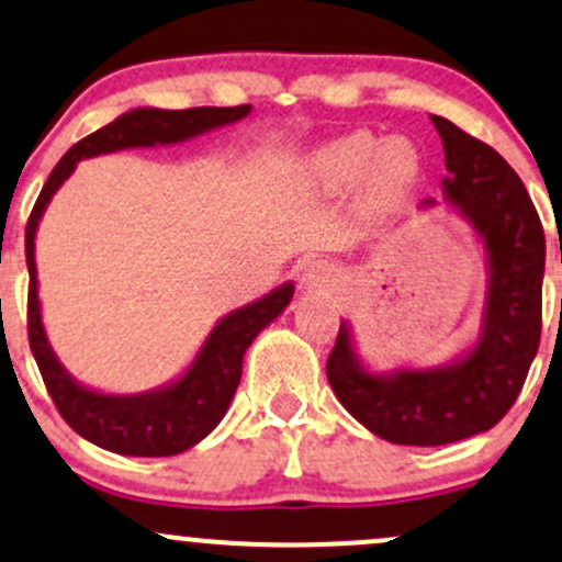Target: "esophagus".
Masks as SVG:
<instances>
[{"label":"esophagus","instance_id":"esophagus-1","mask_svg":"<svg viewBox=\"0 0 562 562\" xmlns=\"http://www.w3.org/2000/svg\"><path fill=\"white\" fill-rule=\"evenodd\" d=\"M337 283V268L326 260H311L302 268L300 286L305 292H324V289H331Z\"/></svg>","mask_w":562,"mask_h":562}]
</instances>
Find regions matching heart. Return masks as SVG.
Returning a JSON list of instances; mask_svg holds the SVG:
<instances>
[{
	"label": "heart",
	"mask_w": 562,
	"mask_h": 562,
	"mask_svg": "<svg viewBox=\"0 0 562 562\" xmlns=\"http://www.w3.org/2000/svg\"><path fill=\"white\" fill-rule=\"evenodd\" d=\"M419 172V150L406 137L376 140L369 132H348L337 140L321 145L307 159V180L321 191H342L369 178L380 193L398 191Z\"/></svg>",
	"instance_id": "1"
}]
</instances>
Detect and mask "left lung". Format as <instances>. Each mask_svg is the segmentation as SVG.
I'll use <instances>...</instances> for the list:
<instances>
[{
	"label": "left lung",
	"instance_id": "1",
	"mask_svg": "<svg viewBox=\"0 0 562 562\" xmlns=\"http://www.w3.org/2000/svg\"><path fill=\"white\" fill-rule=\"evenodd\" d=\"M432 124L443 140L446 210L462 217L485 260L477 337L440 366L374 371L361 361L348 321L326 361L339 403L376 438L401 446H443L491 430L518 398L539 350L544 231L526 186L494 148L449 119ZM425 199L419 210H435Z\"/></svg>",
	"mask_w": 562,
	"mask_h": 562
}]
</instances>
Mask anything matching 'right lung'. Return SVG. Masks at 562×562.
Here are the masks:
<instances>
[{
	"label": "right lung",
	"mask_w": 562,
	"mask_h": 562,
	"mask_svg": "<svg viewBox=\"0 0 562 562\" xmlns=\"http://www.w3.org/2000/svg\"><path fill=\"white\" fill-rule=\"evenodd\" d=\"M251 105L236 109H132L92 135L81 137L68 154L55 164L44 182L34 212L26 225V265H29V342L34 352L49 398L60 417L81 438L100 449L124 457H175L204 440L228 412L238 382H241L244 352L265 326L273 324L294 297V283L286 281L260 300L231 311L206 334L193 361L175 380L145 393H103L74 380L55 356L42 321L40 281H36V231L49 201L74 175L81 159L127 148H156L178 145L206 132L228 127L249 116Z\"/></svg>",
	"instance_id": "right-lung-1"
}]
</instances>
